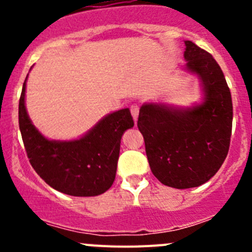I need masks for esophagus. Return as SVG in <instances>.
I'll use <instances>...</instances> for the list:
<instances>
[{"mask_svg": "<svg viewBox=\"0 0 252 252\" xmlns=\"http://www.w3.org/2000/svg\"><path fill=\"white\" fill-rule=\"evenodd\" d=\"M130 110H131V115H132L133 120L137 121V117H139V107H137V104H132Z\"/></svg>", "mask_w": 252, "mask_h": 252, "instance_id": "esophagus-1", "label": "esophagus"}]
</instances>
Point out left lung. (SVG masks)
I'll use <instances>...</instances> for the list:
<instances>
[{
  "mask_svg": "<svg viewBox=\"0 0 252 252\" xmlns=\"http://www.w3.org/2000/svg\"><path fill=\"white\" fill-rule=\"evenodd\" d=\"M184 58L201 79L203 102L190 108L142 104L137 120L153 174L177 189L202 186L217 173L232 131V98L217 62L189 40Z\"/></svg>",
  "mask_w": 252,
  "mask_h": 252,
  "instance_id": "1",
  "label": "left lung"
}]
</instances>
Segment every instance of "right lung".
<instances>
[{
  "mask_svg": "<svg viewBox=\"0 0 252 252\" xmlns=\"http://www.w3.org/2000/svg\"><path fill=\"white\" fill-rule=\"evenodd\" d=\"M26 79L19 102V125L26 154L40 178L51 188L74 197H93L115 182L120 144L133 126L128 108L107 115L83 137L48 140L31 124L25 107Z\"/></svg>",
  "mask_w": 252,
  "mask_h": 252,
  "instance_id": "1",
  "label": "right lung"
}]
</instances>
